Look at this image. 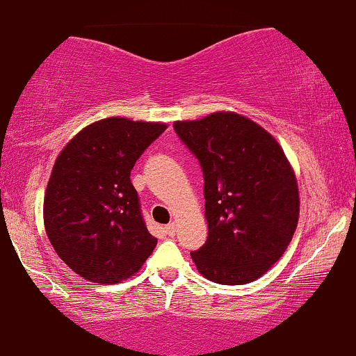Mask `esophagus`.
Segmentation results:
<instances>
[{
    "label": "esophagus",
    "instance_id": "1",
    "mask_svg": "<svg viewBox=\"0 0 356 356\" xmlns=\"http://www.w3.org/2000/svg\"><path fill=\"white\" fill-rule=\"evenodd\" d=\"M163 230H165V234L168 235V237H174L175 232H177V225H175V223L172 222V223H168V225L163 227Z\"/></svg>",
    "mask_w": 356,
    "mask_h": 356
}]
</instances>
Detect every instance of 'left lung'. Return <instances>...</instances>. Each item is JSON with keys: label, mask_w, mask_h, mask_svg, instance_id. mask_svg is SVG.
Wrapping results in <instances>:
<instances>
[{"label": "left lung", "mask_w": 356, "mask_h": 356, "mask_svg": "<svg viewBox=\"0 0 356 356\" xmlns=\"http://www.w3.org/2000/svg\"><path fill=\"white\" fill-rule=\"evenodd\" d=\"M204 175L208 241L191 252L220 285L261 278L286 250L300 213L295 172L275 136L237 112L175 121Z\"/></svg>", "instance_id": "obj_1"}]
</instances>
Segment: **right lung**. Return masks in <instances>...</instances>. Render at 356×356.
<instances>
[{
	"label": "right lung",
	"mask_w": 356,
	"mask_h": 356,
	"mask_svg": "<svg viewBox=\"0 0 356 356\" xmlns=\"http://www.w3.org/2000/svg\"><path fill=\"white\" fill-rule=\"evenodd\" d=\"M167 124L107 118L74 134L52 167L44 227L52 247L81 278L121 283L156 245L131 184V170Z\"/></svg>",
	"instance_id": "obj_1"
}]
</instances>
